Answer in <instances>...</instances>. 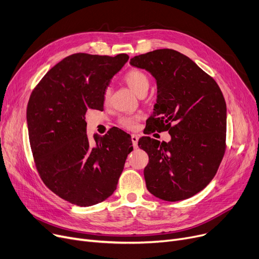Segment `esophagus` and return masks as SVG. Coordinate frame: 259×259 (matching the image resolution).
Masks as SVG:
<instances>
[{
	"label": "esophagus",
	"mask_w": 259,
	"mask_h": 259,
	"mask_svg": "<svg viewBox=\"0 0 259 259\" xmlns=\"http://www.w3.org/2000/svg\"><path fill=\"white\" fill-rule=\"evenodd\" d=\"M131 141H132V144H133V147L134 148H138V142H139V137L137 134H132L131 135Z\"/></svg>",
	"instance_id": "esophagus-1"
}]
</instances>
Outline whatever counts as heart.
<instances>
[{
	"label": "heart",
	"mask_w": 259,
	"mask_h": 259,
	"mask_svg": "<svg viewBox=\"0 0 259 259\" xmlns=\"http://www.w3.org/2000/svg\"><path fill=\"white\" fill-rule=\"evenodd\" d=\"M124 79L127 83V85L130 87V89L138 95L147 93L149 89V85H150V80H149L148 75L140 69H131L125 74ZM110 94H111V88L106 87L103 92V100L105 103H107L109 99H110ZM139 120H140L139 115H127V116H122L119 119V124L124 128L132 130L134 128H137Z\"/></svg>",
	"instance_id": "1"
}]
</instances>
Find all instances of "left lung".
Wrapping results in <instances>:
<instances>
[{
  "instance_id": "obj_1",
  "label": "left lung",
  "mask_w": 259,
  "mask_h": 259,
  "mask_svg": "<svg viewBox=\"0 0 259 259\" xmlns=\"http://www.w3.org/2000/svg\"><path fill=\"white\" fill-rule=\"evenodd\" d=\"M156 80L157 99L149 118L152 131H169L171 141L143 137L148 191L167 201L187 199L213 180L226 149L227 106L216 81L188 57L157 49L130 60ZM149 133V132H148Z\"/></svg>"
}]
</instances>
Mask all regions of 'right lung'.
<instances>
[{
	"label": "right lung",
	"instance_id": "right-lung-1",
	"mask_svg": "<svg viewBox=\"0 0 259 259\" xmlns=\"http://www.w3.org/2000/svg\"><path fill=\"white\" fill-rule=\"evenodd\" d=\"M129 60L74 53L40 79L27 106V126L35 167L44 184L61 198L89 207L111 196L128 154L131 137L121 130L90 145L85 114L102 110L103 92Z\"/></svg>",
	"mask_w": 259,
	"mask_h": 259
}]
</instances>
